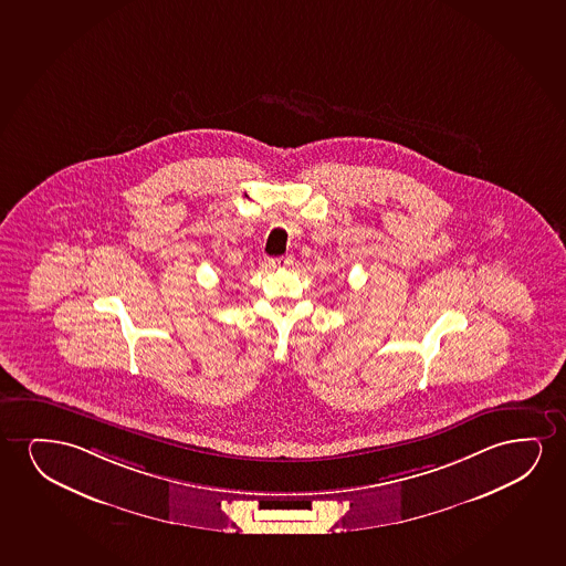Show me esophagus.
Listing matches in <instances>:
<instances>
[{
  "label": "esophagus",
  "mask_w": 566,
  "mask_h": 566,
  "mask_svg": "<svg viewBox=\"0 0 566 566\" xmlns=\"http://www.w3.org/2000/svg\"><path fill=\"white\" fill-rule=\"evenodd\" d=\"M294 263V259L292 256H274V259H271L269 261V264H271L272 269H286V266H290V264Z\"/></svg>",
  "instance_id": "esophagus-1"
}]
</instances>
